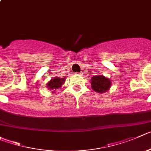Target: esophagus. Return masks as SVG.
Wrapping results in <instances>:
<instances>
[{
    "label": "esophagus",
    "mask_w": 151,
    "mask_h": 151,
    "mask_svg": "<svg viewBox=\"0 0 151 151\" xmlns=\"http://www.w3.org/2000/svg\"><path fill=\"white\" fill-rule=\"evenodd\" d=\"M77 74H80V75H81V74H82V72H80V73H77Z\"/></svg>",
    "instance_id": "34e87169"
}]
</instances>
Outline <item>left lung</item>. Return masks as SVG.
<instances>
[{"label":"left lung","instance_id":"8db88e82","mask_svg":"<svg viewBox=\"0 0 151 151\" xmlns=\"http://www.w3.org/2000/svg\"><path fill=\"white\" fill-rule=\"evenodd\" d=\"M91 87L97 92H104L111 87V83L109 79L103 75L93 76L91 79Z\"/></svg>","mask_w":151,"mask_h":151}]
</instances>
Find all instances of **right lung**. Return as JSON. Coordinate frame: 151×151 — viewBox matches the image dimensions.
Returning <instances> with one entry per match:
<instances>
[{
  "instance_id": "add662e5",
  "label": "right lung",
  "mask_w": 151,
  "mask_h": 151,
  "mask_svg": "<svg viewBox=\"0 0 151 151\" xmlns=\"http://www.w3.org/2000/svg\"><path fill=\"white\" fill-rule=\"evenodd\" d=\"M65 79L60 78V77H55L52 79L50 82L47 83V87L50 89H56L58 88H60L62 86V83L65 82Z\"/></svg>"
}]
</instances>
